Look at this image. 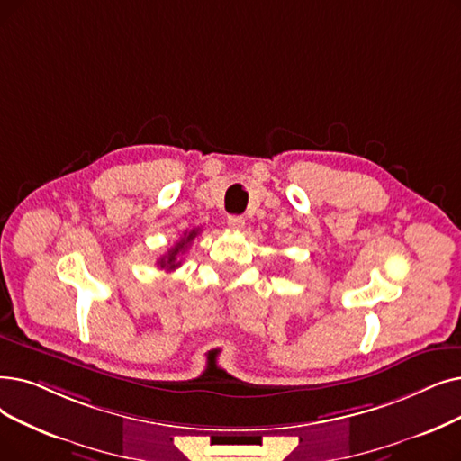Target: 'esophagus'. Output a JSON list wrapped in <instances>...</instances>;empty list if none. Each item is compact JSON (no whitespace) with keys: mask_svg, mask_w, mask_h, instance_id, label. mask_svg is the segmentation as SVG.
I'll list each match as a JSON object with an SVG mask.
<instances>
[{"mask_svg":"<svg viewBox=\"0 0 461 461\" xmlns=\"http://www.w3.org/2000/svg\"><path fill=\"white\" fill-rule=\"evenodd\" d=\"M228 226L233 230V231H239L245 228V218L239 216V214H231L228 216Z\"/></svg>","mask_w":461,"mask_h":461,"instance_id":"obj_1","label":"esophagus"}]
</instances>
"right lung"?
Wrapping results in <instances>:
<instances>
[{
  "label": "right lung",
  "instance_id": "obj_1",
  "mask_svg": "<svg viewBox=\"0 0 461 461\" xmlns=\"http://www.w3.org/2000/svg\"><path fill=\"white\" fill-rule=\"evenodd\" d=\"M197 233H199V230L186 231V233L181 237V241H176V243L167 250V254H164L162 258L158 259V266L162 267V269H167V271H173V269H176L178 266H181V254H185V252L188 250V247L192 245L194 237H195Z\"/></svg>",
  "mask_w": 461,
  "mask_h": 461
}]
</instances>
